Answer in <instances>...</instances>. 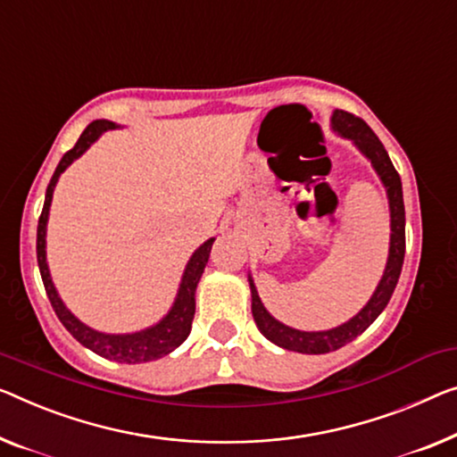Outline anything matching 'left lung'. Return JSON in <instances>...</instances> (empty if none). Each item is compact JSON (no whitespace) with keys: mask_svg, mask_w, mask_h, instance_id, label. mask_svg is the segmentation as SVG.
Masks as SVG:
<instances>
[{"mask_svg":"<svg viewBox=\"0 0 457 457\" xmlns=\"http://www.w3.org/2000/svg\"><path fill=\"white\" fill-rule=\"evenodd\" d=\"M332 129L343 137L351 139L359 147V152L365 155L367 160H371V166L376 170L378 176L384 182L387 203H390V254H387L384 277L378 285L376 294L371 295L370 302L357 316H353L349 322L337 326L332 330H320V332H305L289 328L272 318L267 308H264L258 291L254 287V281L248 277L250 281V294H252V316L258 330L267 337L270 343L287 351L305 353V355H324V353L337 351L340 346L349 345L351 340H355L361 332H365L373 324L384 308L390 302V297L396 289L400 270H403L404 262V250H406V231H404V199H403V182H400V174L394 168V163L387 155L386 147L381 145L378 135L371 131L370 125L363 119L355 117V114L346 111H335L332 112Z\"/></svg>","mask_w":457,"mask_h":457,"instance_id":"8db88e82","label":"left lung"}]
</instances>
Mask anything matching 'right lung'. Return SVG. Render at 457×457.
Segmentation results:
<instances>
[{"label": "right lung", "instance_id": "right-lung-1", "mask_svg": "<svg viewBox=\"0 0 457 457\" xmlns=\"http://www.w3.org/2000/svg\"><path fill=\"white\" fill-rule=\"evenodd\" d=\"M117 125L111 120H94L86 127V131L79 135L76 145H73L70 152H67L63 158H61L57 170H54L53 179L46 187V196L43 213L38 217V229H37V258H38V269L40 277H43L45 291L49 295V302L53 305L54 314L61 320V324L65 326L67 330L71 332V337L81 343L87 349L96 353L100 357L114 359L119 363H145V361L160 359L168 353H172L176 346L185 343L187 337L190 335V326H193L195 318V291L196 283L201 281L203 270H205V264L209 261V252L213 246L215 237H209V240L195 250V254L190 256V261L185 269V275H182L179 295L174 299L172 310L163 316L158 324L152 326V328H145L141 332H133V335H104V332H98L86 326L84 322L71 314L70 310L65 308V303L61 302V297L54 289L51 281L49 267H46V221H49V207L53 201V190L57 185L61 172H65V168L70 166L73 160H78L81 154L86 152L87 147L96 141L102 133L108 131V129H114Z\"/></svg>", "mask_w": 457, "mask_h": 457}]
</instances>
